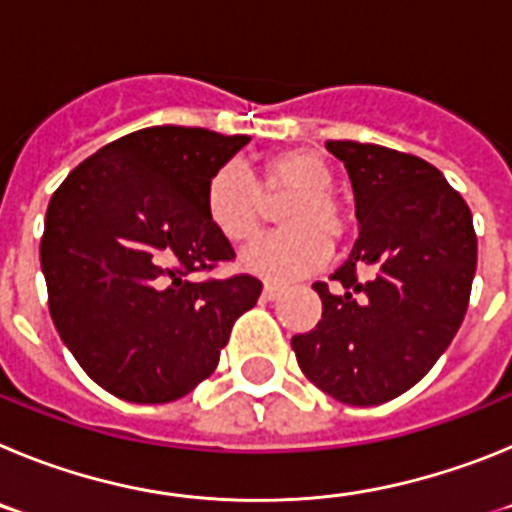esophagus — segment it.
<instances>
[{"label": "esophagus", "mask_w": 512, "mask_h": 512, "mask_svg": "<svg viewBox=\"0 0 512 512\" xmlns=\"http://www.w3.org/2000/svg\"><path fill=\"white\" fill-rule=\"evenodd\" d=\"M284 295V287H277V284H266L264 287V300H279Z\"/></svg>", "instance_id": "34e87169"}]
</instances>
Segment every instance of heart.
Masks as SVG:
<instances>
[{"label":"heart","instance_id":"1","mask_svg":"<svg viewBox=\"0 0 512 512\" xmlns=\"http://www.w3.org/2000/svg\"><path fill=\"white\" fill-rule=\"evenodd\" d=\"M289 197L279 210L282 233L251 248L243 259L266 282H295L328 261L330 243L346 235L348 220L333 194V169L310 148H289L261 158L253 179L243 166L225 164L205 184V215L225 241L251 246L261 235L266 200Z\"/></svg>","mask_w":512,"mask_h":512}]
</instances>
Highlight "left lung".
Returning a JSON list of instances; mask_svg holds the SVG:
<instances>
[{
    "label": "left lung",
    "mask_w": 512,
    "mask_h": 512,
    "mask_svg": "<svg viewBox=\"0 0 512 512\" xmlns=\"http://www.w3.org/2000/svg\"><path fill=\"white\" fill-rule=\"evenodd\" d=\"M325 146L354 187L359 238L330 277L338 289L312 284L323 318L292 348L325 395L382 405L431 372L467 315L477 271L472 212L423 158L356 140Z\"/></svg>",
    "instance_id": "left-lung-1"
}]
</instances>
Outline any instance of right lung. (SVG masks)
Here are the masks:
<instances>
[{"label": "right lung", "mask_w": 512, "mask_h": 512, "mask_svg": "<svg viewBox=\"0 0 512 512\" xmlns=\"http://www.w3.org/2000/svg\"><path fill=\"white\" fill-rule=\"evenodd\" d=\"M248 135L156 125L81 161L45 212L40 266L61 341L110 395L171 402L215 372L261 295L248 274L194 279L235 251L205 215V184Z\"/></svg>", "instance_id": "obj_1"}]
</instances>
